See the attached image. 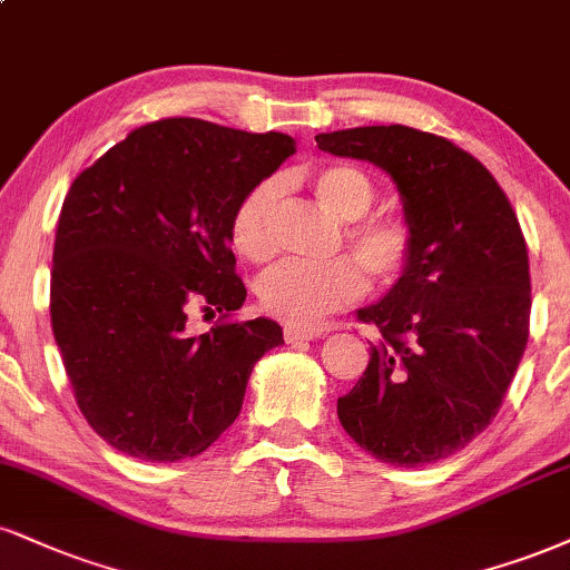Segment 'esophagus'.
Segmentation results:
<instances>
[{
    "label": "esophagus",
    "mask_w": 570,
    "mask_h": 570,
    "mask_svg": "<svg viewBox=\"0 0 570 570\" xmlns=\"http://www.w3.org/2000/svg\"><path fill=\"white\" fill-rule=\"evenodd\" d=\"M318 337V334L313 332V328H297V326H284V340L289 342V345H297V342H311Z\"/></svg>",
    "instance_id": "1"
}]
</instances>
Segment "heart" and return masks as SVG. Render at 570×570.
<instances>
[{"mask_svg": "<svg viewBox=\"0 0 570 570\" xmlns=\"http://www.w3.org/2000/svg\"><path fill=\"white\" fill-rule=\"evenodd\" d=\"M313 196L342 225L340 255L328 263H281L257 284L265 313L297 328L318 326L326 315L345 311L374 284L393 286L416 259V228L401 212H368L376 185L353 164H326L307 175ZM281 183L267 177L238 198L228 219L230 246L249 263H265L276 252V207Z\"/></svg>", "mask_w": 570, "mask_h": 570, "instance_id": "heart-1", "label": "heart"}]
</instances>
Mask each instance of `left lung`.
<instances>
[{"label":"left lung","mask_w":570,"mask_h":570,"mask_svg":"<svg viewBox=\"0 0 570 570\" xmlns=\"http://www.w3.org/2000/svg\"><path fill=\"white\" fill-rule=\"evenodd\" d=\"M315 142L390 173L416 228L406 276L358 311L382 342L337 401L342 428L397 468L456 454L497 416L528 342L531 271L515 209L475 156L433 132L355 127Z\"/></svg>","instance_id":"8db88e82"}]
</instances>
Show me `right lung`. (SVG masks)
Here are the masks:
<instances>
[{"instance_id":"1","label":"right lung","mask_w":570,"mask_h":570,"mask_svg":"<svg viewBox=\"0 0 570 570\" xmlns=\"http://www.w3.org/2000/svg\"><path fill=\"white\" fill-rule=\"evenodd\" d=\"M294 154L190 116L150 121L68 188L55 233L50 318L89 428L142 462L207 451L242 411L252 368L278 347L276 321H238L246 286L228 219ZM194 306L220 313L207 335Z\"/></svg>"}]
</instances>
